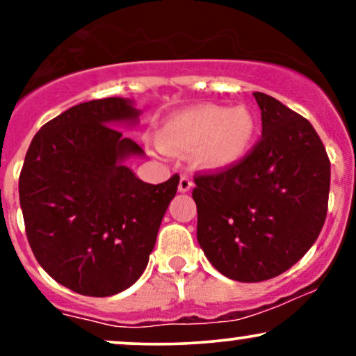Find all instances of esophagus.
I'll return each instance as SVG.
<instances>
[{
	"label": "esophagus",
	"instance_id": "34e87169",
	"mask_svg": "<svg viewBox=\"0 0 356 356\" xmlns=\"http://www.w3.org/2000/svg\"><path fill=\"white\" fill-rule=\"evenodd\" d=\"M192 187H194V182L189 177H186V175H182L181 181H179V192H189Z\"/></svg>",
	"mask_w": 356,
	"mask_h": 356
}]
</instances>
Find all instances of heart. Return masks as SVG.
<instances>
[{
    "instance_id": "b5f03b06",
    "label": "heart",
    "mask_w": 356,
    "mask_h": 356,
    "mask_svg": "<svg viewBox=\"0 0 356 356\" xmlns=\"http://www.w3.org/2000/svg\"><path fill=\"white\" fill-rule=\"evenodd\" d=\"M257 134V118L246 105L226 108L204 104L165 118L155 140L167 154H189L191 164L197 169L222 172L246 161Z\"/></svg>"
}]
</instances>
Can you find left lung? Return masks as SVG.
I'll return each instance as SVG.
<instances>
[{
    "instance_id": "1",
    "label": "left lung",
    "mask_w": 356,
    "mask_h": 356,
    "mask_svg": "<svg viewBox=\"0 0 356 356\" xmlns=\"http://www.w3.org/2000/svg\"><path fill=\"white\" fill-rule=\"evenodd\" d=\"M263 136L246 161L197 175V241L220 275L259 283L288 271L320 236L328 209L330 159L306 118L252 93Z\"/></svg>"
}]
</instances>
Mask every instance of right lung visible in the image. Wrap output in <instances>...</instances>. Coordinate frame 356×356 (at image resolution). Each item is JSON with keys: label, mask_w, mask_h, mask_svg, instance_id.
<instances>
[{"label": "right lung", "mask_w": 356, "mask_h": 356, "mask_svg": "<svg viewBox=\"0 0 356 356\" xmlns=\"http://www.w3.org/2000/svg\"><path fill=\"white\" fill-rule=\"evenodd\" d=\"M142 110L122 97L65 110L38 130L19 175L31 251L56 283L85 296H112L142 276L179 175L147 184L127 165L145 152L120 127Z\"/></svg>", "instance_id": "right-lung-1"}]
</instances>
